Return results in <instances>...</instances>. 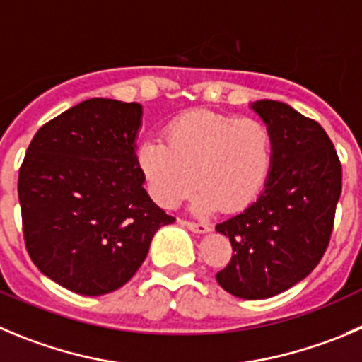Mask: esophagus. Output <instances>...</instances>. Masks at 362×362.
Instances as JSON below:
<instances>
[{
  "mask_svg": "<svg viewBox=\"0 0 362 362\" xmlns=\"http://www.w3.org/2000/svg\"><path fill=\"white\" fill-rule=\"evenodd\" d=\"M180 225L187 227L189 230L198 232V234H204V232L209 230V227L205 223H198V221H191V219H180Z\"/></svg>",
  "mask_w": 362,
  "mask_h": 362,
  "instance_id": "34e87169",
  "label": "esophagus"
}]
</instances>
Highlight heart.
Masks as SVG:
<instances>
[{"label": "heart", "instance_id": "heart-1", "mask_svg": "<svg viewBox=\"0 0 362 362\" xmlns=\"http://www.w3.org/2000/svg\"><path fill=\"white\" fill-rule=\"evenodd\" d=\"M273 151V134L264 121L192 110L165 127L164 143L144 141L137 165L160 207L180 205L197 184L198 211L238 212L264 189Z\"/></svg>", "mask_w": 362, "mask_h": 362}]
</instances>
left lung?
<instances>
[{
    "mask_svg": "<svg viewBox=\"0 0 362 362\" xmlns=\"http://www.w3.org/2000/svg\"><path fill=\"white\" fill-rule=\"evenodd\" d=\"M273 134V165L257 202L216 230L234 253L216 280L238 298L275 296L305 279L329 246L341 194V162L322 124L289 105H252Z\"/></svg>",
    "mask_w": 362,
    "mask_h": 362,
    "instance_id": "1",
    "label": "left lung"
}]
</instances>
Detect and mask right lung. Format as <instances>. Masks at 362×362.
Wrapping results in <instances>:
<instances>
[{"label":"right lung","instance_id":"right-lung-1","mask_svg":"<svg viewBox=\"0 0 362 362\" xmlns=\"http://www.w3.org/2000/svg\"><path fill=\"white\" fill-rule=\"evenodd\" d=\"M143 107L93 98L37 130L19 168L23 235L33 264L86 296L119 289L151 238L175 221L144 191L135 157Z\"/></svg>","mask_w":362,"mask_h":362}]
</instances>
